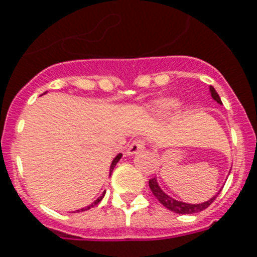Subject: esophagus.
Instances as JSON below:
<instances>
[{
	"label": "esophagus",
	"mask_w": 257,
	"mask_h": 257,
	"mask_svg": "<svg viewBox=\"0 0 257 257\" xmlns=\"http://www.w3.org/2000/svg\"><path fill=\"white\" fill-rule=\"evenodd\" d=\"M144 148H145L144 141H143V140H135L132 144L129 145L128 151H126V155L132 156V155H136V153H139L140 151H143Z\"/></svg>",
	"instance_id": "esophagus-1"
}]
</instances>
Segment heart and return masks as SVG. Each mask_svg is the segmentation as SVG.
<instances>
[{
	"instance_id": "b5f03b06",
	"label": "heart",
	"mask_w": 257,
	"mask_h": 257,
	"mask_svg": "<svg viewBox=\"0 0 257 257\" xmlns=\"http://www.w3.org/2000/svg\"><path fill=\"white\" fill-rule=\"evenodd\" d=\"M153 109H155V112L157 114L167 116V114H172V113L179 109V102L176 100H172V98H167V100L159 101Z\"/></svg>"
}]
</instances>
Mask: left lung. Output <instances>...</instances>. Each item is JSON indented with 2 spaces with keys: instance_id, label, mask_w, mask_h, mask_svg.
<instances>
[{
  "instance_id": "obj_1",
  "label": "left lung",
  "mask_w": 257,
  "mask_h": 257,
  "mask_svg": "<svg viewBox=\"0 0 257 257\" xmlns=\"http://www.w3.org/2000/svg\"><path fill=\"white\" fill-rule=\"evenodd\" d=\"M209 90H211V96L213 97V100L217 101L219 104H223L221 100H220V96L215 90V88H213V86H209ZM149 188H151L153 196H155L165 208H168L169 211L176 212V213H181V215H192V213H197V212L204 211L205 208L209 207V205L215 201L216 196H213L212 199H209L208 201H205V203L187 204L183 203V201H177V200L172 199L171 196H168L167 193H164V192L161 191V188L159 187V184H157L156 177H153V179L149 180Z\"/></svg>"
}]
</instances>
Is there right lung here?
<instances>
[{
	"instance_id": "right-lung-1",
	"label": "right lung",
	"mask_w": 257,
	"mask_h": 257,
	"mask_svg": "<svg viewBox=\"0 0 257 257\" xmlns=\"http://www.w3.org/2000/svg\"><path fill=\"white\" fill-rule=\"evenodd\" d=\"M121 156H122L121 153H120V155H117V156L114 157V160L112 161V165H110V173H112L113 168L116 167V164H117V163H118V160H120V159H121ZM104 196H105V192H104V193H102V195L100 196V197H98V199L96 200V201H94V203H92V204H90V205H88V207H86V208H82V209H78V212H80V211H88V209H90V208H92V207H94V205H97V204L100 203L101 200H102V197H104Z\"/></svg>"
}]
</instances>
